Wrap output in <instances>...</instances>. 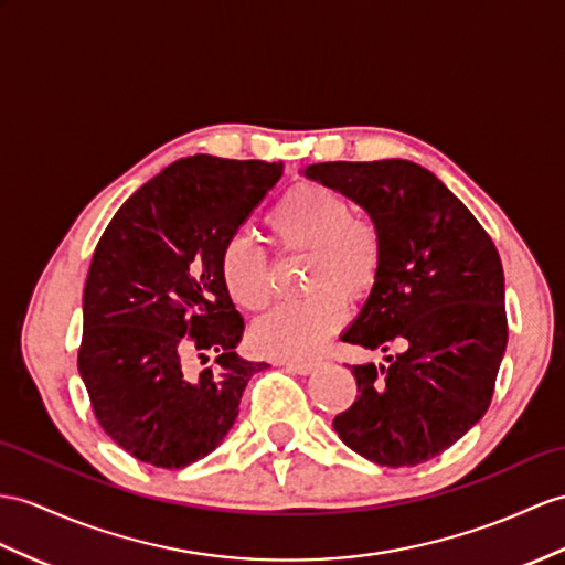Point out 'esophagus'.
Instances as JSON below:
<instances>
[{
	"mask_svg": "<svg viewBox=\"0 0 565 565\" xmlns=\"http://www.w3.org/2000/svg\"><path fill=\"white\" fill-rule=\"evenodd\" d=\"M280 366H285L287 371H292V374H311V371L316 369V364L313 362H297V360H282V362H278Z\"/></svg>",
	"mask_w": 565,
	"mask_h": 565,
	"instance_id": "esophagus-1",
	"label": "esophagus"
}]
</instances>
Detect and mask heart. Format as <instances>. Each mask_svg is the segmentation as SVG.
<instances>
[{
	"instance_id": "heart-1",
	"label": "heart",
	"mask_w": 565,
	"mask_h": 565,
	"mask_svg": "<svg viewBox=\"0 0 565 565\" xmlns=\"http://www.w3.org/2000/svg\"><path fill=\"white\" fill-rule=\"evenodd\" d=\"M266 223L285 252H309L305 287L309 297L273 307L254 323V348L282 360L316 354L345 321V299L369 297L383 268V242L369 217L352 215V203L323 184L292 186L273 205ZM220 278L246 311L264 309L270 295V260L246 235L230 237L220 254Z\"/></svg>"
}]
</instances>
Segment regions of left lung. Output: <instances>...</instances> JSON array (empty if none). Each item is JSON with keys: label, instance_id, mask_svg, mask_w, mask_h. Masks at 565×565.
Returning <instances> with one entry per match:
<instances>
[{"label": "left lung", "instance_id": "left-lung-1", "mask_svg": "<svg viewBox=\"0 0 565 565\" xmlns=\"http://www.w3.org/2000/svg\"><path fill=\"white\" fill-rule=\"evenodd\" d=\"M305 177L340 191L381 232L383 268L340 338L388 352L354 364L342 444L381 467H415L472 429L491 405L508 342L503 266L465 203L409 160L319 162Z\"/></svg>", "mask_w": 565, "mask_h": 565}]
</instances>
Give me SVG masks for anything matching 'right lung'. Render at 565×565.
Returning <instances> with one entry per match:
<instances>
[{"label": "right lung", "instance_id": "1", "mask_svg": "<svg viewBox=\"0 0 565 565\" xmlns=\"http://www.w3.org/2000/svg\"><path fill=\"white\" fill-rule=\"evenodd\" d=\"M280 177L282 162L182 158L127 199L95 246L78 374L95 419L136 460L182 470L209 456L268 369L235 352L244 319L220 254Z\"/></svg>", "mask_w": 565, "mask_h": 565}]
</instances>
